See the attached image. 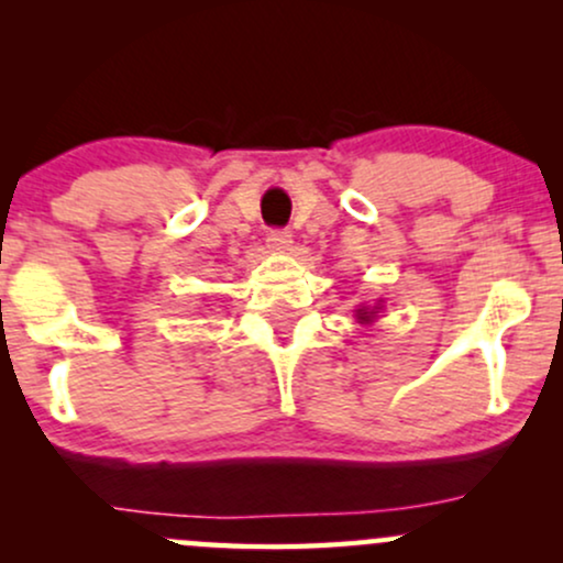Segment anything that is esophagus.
Returning a JSON list of instances; mask_svg holds the SVG:
<instances>
[{"mask_svg": "<svg viewBox=\"0 0 563 563\" xmlns=\"http://www.w3.org/2000/svg\"><path fill=\"white\" fill-rule=\"evenodd\" d=\"M294 243V235L283 228H273L267 232V245L273 251H288V245Z\"/></svg>", "mask_w": 563, "mask_h": 563, "instance_id": "1", "label": "esophagus"}]
</instances>
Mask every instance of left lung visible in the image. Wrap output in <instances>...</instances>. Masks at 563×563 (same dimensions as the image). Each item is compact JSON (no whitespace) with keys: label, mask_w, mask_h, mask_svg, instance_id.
I'll use <instances>...</instances> for the list:
<instances>
[{"label":"left lung","mask_w":563,"mask_h":563,"mask_svg":"<svg viewBox=\"0 0 563 563\" xmlns=\"http://www.w3.org/2000/svg\"><path fill=\"white\" fill-rule=\"evenodd\" d=\"M373 318V312H365V309H357V320H371Z\"/></svg>","instance_id":"1"}]
</instances>
